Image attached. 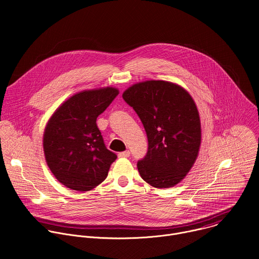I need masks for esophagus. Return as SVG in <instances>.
Wrapping results in <instances>:
<instances>
[{"mask_svg":"<svg viewBox=\"0 0 259 259\" xmlns=\"http://www.w3.org/2000/svg\"><path fill=\"white\" fill-rule=\"evenodd\" d=\"M129 156H130V152L129 151H125V152H122V153L118 154L119 158H128Z\"/></svg>","mask_w":259,"mask_h":259,"instance_id":"obj_1","label":"esophagus"}]
</instances>
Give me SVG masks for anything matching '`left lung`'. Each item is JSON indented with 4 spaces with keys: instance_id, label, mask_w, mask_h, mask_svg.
<instances>
[{
    "instance_id": "left-lung-1",
    "label": "left lung",
    "mask_w": 259,
    "mask_h": 259,
    "mask_svg": "<svg viewBox=\"0 0 259 259\" xmlns=\"http://www.w3.org/2000/svg\"><path fill=\"white\" fill-rule=\"evenodd\" d=\"M123 98L139 117L149 141L146 155L137 162L141 178L154 188L174 187L199 154L201 123L194 99L176 84L155 80L129 87Z\"/></svg>"
}]
</instances>
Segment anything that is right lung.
Here are the masks:
<instances>
[{"label": "right lung", "mask_w": 259, "mask_h": 259, "mask_svg": "<svg viewBox=\"0 0 259 259\" xmlns=\"http://www.w3.org/2000/svg\"><path fill=\"white\" fill-rule=\"evenodd\" d=\"M118 94L113 87L82 91L64 101L50 118L43 138L45 158L66 188L91 191L106 178L117 159L106 149L96 119Z\"/></svg>", "instance_id": "right-lung-1"}]
</instances>
